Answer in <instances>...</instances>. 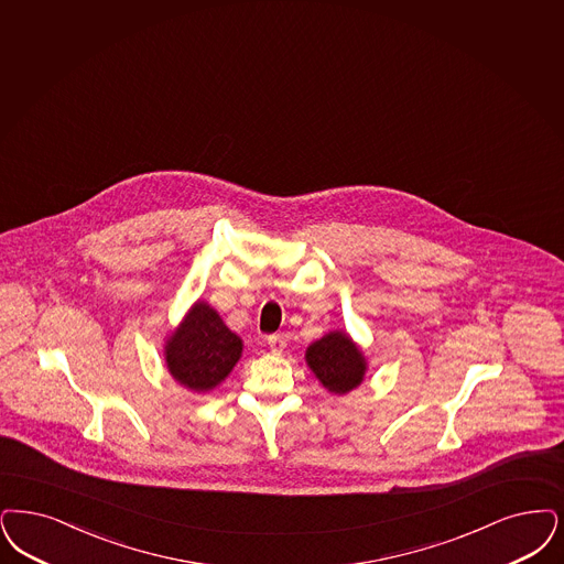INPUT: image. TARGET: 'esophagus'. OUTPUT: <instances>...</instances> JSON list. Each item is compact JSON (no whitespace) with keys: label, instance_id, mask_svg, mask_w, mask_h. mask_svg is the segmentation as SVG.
Listing matches in <instances>:
<instances>
[{"label":"esophagus","instance_id":"1","mask_svg":"<svg viewBox=\"0 0 564 564\" xmlns=\"http://www.w3.org/2000/svg\"><path fill=\"white\" fill-rule=\"evenodd\" d=\"M267 344H269V348H271L272 352H283L285 338H283V336H269Z\"/></svg>","mask_w":564,"mask_h":564}]
</instances>
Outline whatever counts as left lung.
Wrapping results in <instances>:
<instances>
[{
    "mask_svg": "<svg viewBox=\"0 0 564 564\" xmlns=\"http://www.w3.org/2000/svg\"><path fill=\"white\" fill-rule=\"evenodd\" d=\"M306 362L318 382L334 394L355 390L365 378L367 361L361 348L344 332H329L306 350Z\"/></svg>",
    "mask_w": 564,
    "mask_h": 564,
    "instance_id": "8db88e82",
    "label": "left lung"
}]
</instances>
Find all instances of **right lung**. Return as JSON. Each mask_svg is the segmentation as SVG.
I'll list each match as a JSON object with an SVG mask.
<instances>
[{
  "label": "right lung",
  "mask_w": 564,
  "mask_h": 564,
  "mask_svg": "<svg viewBox=\"0 0 564 564\" xmlns=\"http://www.w3.org/2000/svg\"><path fill=\"white\" fill-rule=\"evenodd\" d=\"M241 352V338L202 300L165 341V362L172 378L195 392L214 390L232 371Z\"/></svg>",
  "instance_id": "1"
}]
</instances>
